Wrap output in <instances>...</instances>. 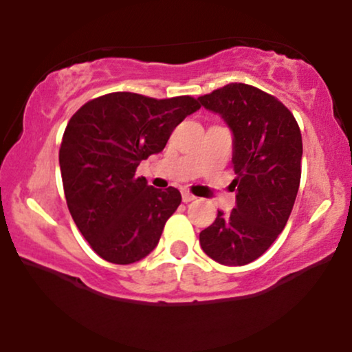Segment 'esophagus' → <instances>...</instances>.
I'll return each instance as SVG.
<instances>
[{
    "mask_svg": "<svg viewBox=\"0 0 352 352\" xmlns=\"http://www.w3.org/2000/svg\"><path fill=\"white\" fill-rule=\"evenodd\" d=\"M182 199H184L185 204H188V201L195 200V195H192V193L187 192V190H184V192H182Z\"/></svg>",
    "mask_w": 352,
    "mask_h": 352,
    "instance_id": "obj_1",
    "label": "esophagus"
}]
</instances>
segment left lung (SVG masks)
I'll return each mask as SVG.
<instances>
[{"mask_svg":"<svg viewBox=\"0 0 352 352\" xmlns=\"http://www.w3.org/2000/svg\"><path fill=\"white\" fill-rule=\"evenodd\" d=\"M199 100L233 131L236 173V207L218 212L201 230V250L221 265H248L273 245L293 210L301 180L300 125L281 100L250 84H227Z\"/></svg>","mask_w":352,"mask_h":352,"instance_id":"8db88e82","label":"left lung"}]
</instances>
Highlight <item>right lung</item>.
I'll return each mask as SVG.
<instances>
[{
    "mask_svg": "<svg viewBox=\"0 0 352 352\" xmlns=\"http://www.w3.org/2000/svg\"><path fill=\"white\" fill-rule=\"evenodd\" d=\"M199 109L192 96L111 92L89 100L67 122L59 148L67 208L91 248L109 263H135L159 243L182 195L173 187H151L135 170L162 152L173 129Z\"/></svg>",
    "mask_w": 352,
    "mask_h": 352,
    "instance_id": "add662e5",
    "label": "right lung"
}]
</instances>
